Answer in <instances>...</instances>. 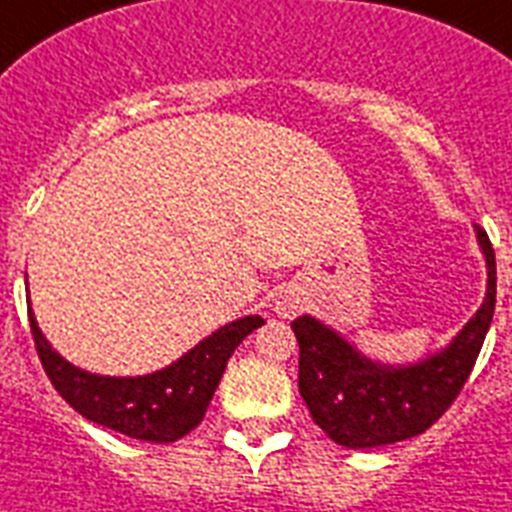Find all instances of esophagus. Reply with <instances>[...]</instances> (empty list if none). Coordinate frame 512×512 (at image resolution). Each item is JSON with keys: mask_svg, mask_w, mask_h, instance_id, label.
Here are the masks:
<instances>
[{"mask_svg": "<svg viewBox=\"0 0 512 512\" xmlns=\"http://www.w3.org/2000/svg\"><path fill=\"white\" fill-rule=\"evenodd\" d=\"M278 312H281L283 317H291V315H294V304L281 302V304H278Z\"/></svg>", "mask_w": 512, "mask_h": 512, "instance_id": "esophagus-1", "label": "esophagus"}]
</instances>
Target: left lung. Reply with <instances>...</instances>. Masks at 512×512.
Segmentation results:
<instances>
[{"instance_id":"obj_1","label":"left lung","mask_w":512,"mask_h":512,"mask_svg":"<svg viewBox=\"0 0 512 512\" xmlns=\"http://www.w3.org/2000/svg\"><path fill=\"white\" fill-rule=\"evenodd\" d=\"M487 260V296L463 330L416 364H380L315 317H296L299 393L322 432L343 448H380L422 435L450 409L466 385L495 315L497 268L487 231L476 223Z\"/></svg>"}]
</instances>
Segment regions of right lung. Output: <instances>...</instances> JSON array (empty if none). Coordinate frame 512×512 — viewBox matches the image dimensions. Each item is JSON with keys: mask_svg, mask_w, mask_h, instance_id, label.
Instances as JSON below:
<instances>
[{"mask_svg": "<svg viewBox=\"0 0 512 512\" xmlns=\"http://www.w3.org/2000/svg\"><path fill=\"white\" fill-rule=\"evenodd\" d=\"M28 320L38 359L64 401L88 422L145 442H174L203 422L234 349L265 322L257 315L229 322L153 375L103 377L75 367L51 349L33 309H28Z\"/></svg>", "mask_w": 512, "mask_h": 512, "instance_id": "1", "label": "right lung"}]
</instances>
